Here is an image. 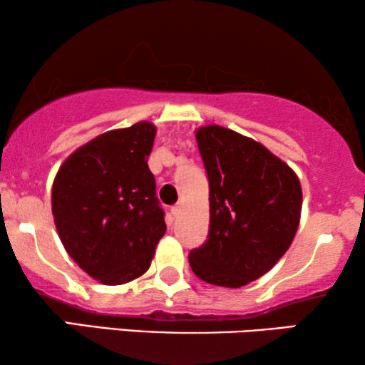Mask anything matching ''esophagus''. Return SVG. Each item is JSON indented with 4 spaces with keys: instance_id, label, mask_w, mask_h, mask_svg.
I'll use <instances>...</instances> for the list:
<instances>
[{
    "instance_id": "34e87169",
    "label": "esophagus",
    "mask_w": 365,
    "mask_h": 365,
    "mask_svg": "<svg viewBox=\"0 0 365 365\" xmlns=\"http://www.w3.org/2000/svg\"><path fill=\"white\" fill-rule=\"evenodd\" d=\"M179 212H181V204H176V206L171 207V214L174 217H178Z\"/></svg>"
}]
</instances>
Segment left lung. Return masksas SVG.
Here are the masks:
<instances>
[{
    "label": "left lung",
    "mask_w": 365,
    "mask_h": 365,
    "mask_svg": "<svg viewBox=\"0 0 365 365\" xmlns=\"http://www.w3.org/2000/svg\"><path fill=\"white\" fill-rule=\"evenodd\" d=\"M209 179V234L189 252L204 282L242 287L264 276L296 236L302 189L286 163L251 138L221 126L196 133Z\"/></svg>",
    "instance_id": "8db88e82"
}]
</instances>
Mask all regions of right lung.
<instances>
[{
	"label": "right lung",
	"mask_w": 365,
	"mask_h": 365,
	"mask_svg": "<svg viewBox=\"0 0 365 365\" xmlns=\"http://www.w3.org/2000/svg\"><path fill=\"white\" fill-rule=\"evenodd\" d=\"M154 136L146 121L104 133L76 149L54 178L51 207L64 249L109 286L143 276L166 232L148 166Z\"/></svg>",
	"instance_id": "right-lung-1"
}]
</instances>
